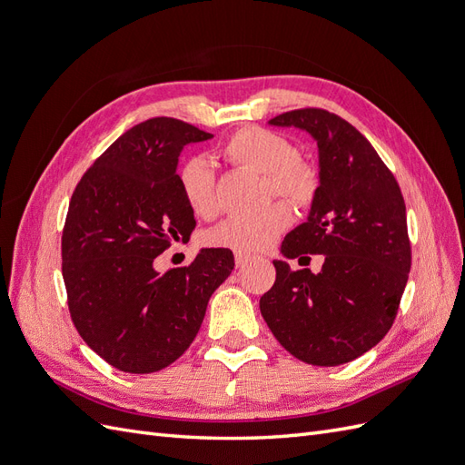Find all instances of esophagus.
<instances>
[{"instance_id": "obj_1", "label": "esophagus", "mask_w": 465, "mask_h": 465, "mask_svg": "<svg viewBox=\"0 0 465 465\" xmlns=\"http://www.w3.org/2000/svg\"><path fill=\"white\" fill-rule=\"evenodd\" d=\"M250 260H252V256L246 254V252H234V263H236V267H244Z\"/></svg>"}]
</instances>
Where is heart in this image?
<instances>
[{"label": "heart", "mask_w": 465, "mask_h": 465, "mask_svg": "<svg viewBox=\"0 0 465 465\" xmlns=\"http://www.w3.org/2000/svg\"><path fill=\"white\" fill-rule=\"evenodd\" d=\"M221 157L265 180L267 198H283L299 209L311 207L320 192V171L314 163L297 157V149L285 135L260 125H246L224 139ZM182 198L195 217L211 219L217 213L215 173L203 159L188 161L178 173ZM292 221L285 203H272L256 215H234L205 234V242L236 252H260L270 248Z\"/></svg>", "instance_id": "heart-1"}]
</instances>
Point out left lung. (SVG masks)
<instances>
[{
  "label": "left lung",
  "mask_w": 465,
  "mask_h": 465,
  "mask_svg": "<svg viewBox=\"0 0 465 465\" xmlns=\"http://www.w3.org/2000/svg\"><path fill=\"white\" fill-rule=\"evenodd\" d=\"M270 124L294 125L318 142V198L281 252L291 260L323 254V265L320 273L292 272L275 260V283L260 311L292 357L337 367L367 353L396 320L411 270L405 202L369 139L341 116L299 108Z\"/></svg>",
  "instance_id": "8db88e82"
}]
</instances>
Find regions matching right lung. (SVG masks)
<instances>
[{
    "label": "right lung",
    "mask_w": 465,
    "mask_h": 465,
    "mask_svg": "<svg viewBox=\"0 0 465 465\" xmlns=\"http://www.w3.org/2000/svg\"><path fill=\"white\" fill-rule=\"evenodd\" d=\"M209 137L176 118L145 120L120 135L74 190L62 232L69 314L83 341L118 371L149 374L174 362L234 267L227 248H205L164 273L153 267L195 229L176 164L184 145Z\"/></svg>",
    "instance_id": "obj_1"
}]
</instances>
